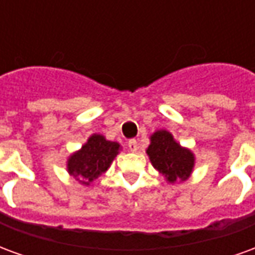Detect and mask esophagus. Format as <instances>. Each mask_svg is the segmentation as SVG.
Returning <instances> with one entry per match:
<instances>
[{
	"mask_svg": "<svg viewBox=\"0 0 255 255\" xmlns=\"http://www.w3.org/2000/svg\"><path fill=\"white\" fill-rule=\"evenodd\" d=\"M128 147H129V150H131L132 153H136L139 149V143L135 140V139H131V140L128 142Z\"/></svg>",
	"mask_w": 255,
	"mask_h": 255,
	"instance_id": "esophagus-1",
	"label": "esophagus"
}]
</instances>
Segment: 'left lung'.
<instances>
[{
	"label": "left lung",
	"instance_id": "1",
	"mask_svg": "<svg viewBox=\"0 0 255 255\" xmlns=\"http://www.w3.org/2000/svg\"><path fill=\"white\" fill-rule=\"evenodd\" d=\"M146 153L151 165L165 177L168 183L186 182L191 176L195 155L191 150L177 143L169 131L158 129L151 133Z\"/></svg>",
	"mask_w": 255,
	"mask_h": 255
}]
</instances>
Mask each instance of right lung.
Masks as SVG:
<instances>
[{
	"instance_id": "obj_1",
	"label": "right lung",
	"mask_w": 255,
	"mask_h": 255,
	"mask_svg": "<svg viewBox=\"0 0 255 255\" xmlns=\"http://www.w3.org/2000/svg\"><path fill=\"white\" fill-rule=\"evenodd\" d=\"M120 150V143L108 140L101 133H93L80 149L68 157V173L80 184L90 186L109 169Z\"/></svg>"
}]
</instances>
